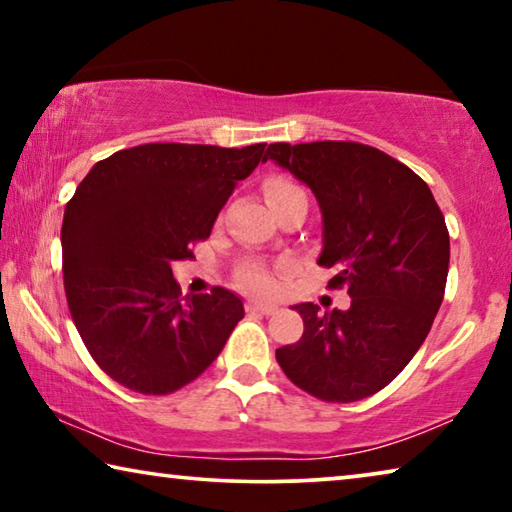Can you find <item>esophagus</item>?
<instances>
[{"mask_svg":"<svg viewBox=\"0 0 512 512\" xmlns=\"http://www.w3.org/2000/svg\"><path fill=\"white\" fill-rule=\"evenodd\" d=\"M246 309L250 314H264V316H271L277 311V305H271V302H259V300H250Z\"/></svg>","mask_w":512,"mask_h":512,"instance_id":"1","label":"esophagus"}]
</instances>
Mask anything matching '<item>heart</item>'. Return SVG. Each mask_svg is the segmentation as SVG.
I'll return each instance as SVG.
<instances>
[{
    "mask_svg": "<svg viewBox=\"0 0 512 512\" xmlns=\"http://www.w3.org/2000/svg\"><path fill=\"white\" fill-rule=\"evenodd\" d=\"M298 192H302L298 185H293V183H289V180H282V178H273L266 183V198L271 205L280 201V198H284V196H291ZM239 280L244 287L259 291V293H273L277 289L273 273L259 264H248L241 268Z\"/></svg>",
    "mask_w": 512,
    "mask_h": 512,
    "instance_id": "heart-1",
    "label": "heart"
}]
</instances>
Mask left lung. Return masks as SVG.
I'll list each match as a JSON object with an SVG mask.
<instances>
[{
	"label": "left lung",
	"instance_id": "left-lung-1",
	"mask_svg": "<svg viewBox=\"0 0 512 512\" xmlns=\"http://www.w3.org/2000/svg\"><path fill=\"white\" fill-rule=\"evenodd\" d=\"M314 192L323 214L318 264L336 268L348 309L302 302V339L275 352L293 384L325 402H357L400 375L445 296L449 232L429 185L357 142H277L264 160Z\"/></svg>",
	"mask_w": 512,
	"mask_h": 512
}]
</instances>
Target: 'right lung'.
Segmentation results:
<instances>
[{
  "label": "right lung",
  "mask_w": 512,
  "mask_h": 512,
  "mask_svg": "<svg viewBox=\"0 0 512 512\" xmlns=\"http://www.w3.org/2000/svg\"><path fill=\"white\" fill-rule=\"evenodd\" d=\"M266 144H142L94 164L65 207V296L85 348L121 386L167 395L212 366L244 302L223 287L180 296L192 257Z\"/></svg>",
  "instance_id": "1"
}]
</instances>
